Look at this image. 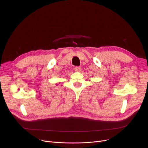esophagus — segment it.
I'll return each mask as SVG.
<instances>
[{
	"instance_id": "obj_1",
	"label": "esophagus",
	"mask_w": 148,
	"mask_h": 148,
	"mask_svg": "<svg viewBox=\"0 0 148 148\" xmlns=\"http://www.w3.org/2000/svg\"><path fill=\"white\" fill-rule=\"evenodd\" d=\"M81 69H82V68H81V66H75V67L74 68V70H75V71H77V72L80 71Z\"/></svg>"
}]
</instances>
